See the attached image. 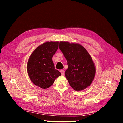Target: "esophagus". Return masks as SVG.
Listing matches in <instances>:
<instances>
[{
    "label": "esophagus",
    "instance_id": "1",
    "mask_svg": "<svg viewBox=\"0 0 123 123\" xmlns=\"http://www.w3.org/2000/svg\"><path fill=\"white\" fill-rule=\"evenodd\" d=\"M60 73H61L62 75H63V76L64 74V70L61 69V70H60Z\"/></svg>",
    "mask_w": 123,
    "mask_h": 123
}]
</instances>
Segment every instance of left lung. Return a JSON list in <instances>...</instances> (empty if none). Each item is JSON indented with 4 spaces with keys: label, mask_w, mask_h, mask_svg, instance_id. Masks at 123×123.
I'll use <instances>...</instances> for the list:
<instances>
[{
    "label": "left lung",
    "mask_w": 123,
    "mask_h": 123,
    "mask_svg": "<svg viewBox=\"0 0 123 123\" xmlns=\"http://www.w3.org/2000/svg\"><path fill=\"white\" fill-rule=\"evenodd\" d=\"M59 49L67 60L65 76L76 91L84 90L92 84L96 74V66L87 50L77 43L60 41Z\"/></svg>",
    "instance_id": "8db88e82"
}]
</instances>
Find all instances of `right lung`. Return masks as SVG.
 Masks as SVG:
<instances>
[{
  "mask_svg": "<svg viewBox=\"0 0 123 123\" xmlns=\"http://www.w3.org/2000/svg\"><path fill=\"white\" fill-rule=\"evenodd\" d=\"M58 46V41L43 43L34 50L27 61V71L30 80L42 89L49 87L56 79L61 75L55 68L52 60Z\"/></svg>",
  "mask_w": 123,
  "mask_h": 123,
  "instance_id": "right-lung-1",
  "label": "right lung"
}]
</instances>
